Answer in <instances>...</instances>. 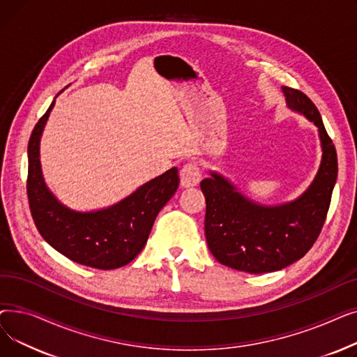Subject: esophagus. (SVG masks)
Segmentation results:
<instances>
[{
  "label": "esophagus",
  "instance_id": "esophagus-1",
  "mask_svg": "<svg viewBox=\"0 0 357 357\" xmlns=\"http://www.w3.org/2000/svg\"><path fill=\"white\" fill-rule=\"evenodd\" d=\"M179 178H181V185L183 186V188H190V186L198 185L201 181L199 165L194 160L185 163L179 172Z\"/></svg>",
  "mask_w": 357,
  "mask_h": 357
}]
</instances>
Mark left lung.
<instances>
[{
	"label": "left lung",
	"mask_w": 357,
	"mask_h": 357,
	"mask_svg": "<svg viewBox=\"0 0 357 357\" xmlns=\"http://www.w3.org/2000/svg\"><path fill=\"white\" fill-rule=\"evenodd\" d=\"M282 89L288 107L320 131L323 162L307 192L280 207H264L220 175L199 183L207 202L204 227L210 252L220 264L249 273L284 269L307 255L323 230L337 179L335 147L315 104L299 89Z\"/></svg>",
	"instance_id": "obj_1"
}]
</instances>
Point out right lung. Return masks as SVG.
<instances>
[{"label": "right lung", "instance_id": "right-lung-1", "mask_svg": "<svg viewBox=\"0 0 357 357\" xmlns=\"http://www.w3.org/2000/svg\"><path fill=\"white\" fill-rule=\"evenodd\" d=\"M53 105L54 101L29 140L26 188L33 221L49 245L72 261L102 271L121 268L142 252L156 215L178 190V169H169L109 208L70 211L49 192L40 171L39 142Z\"/></svg>", "mask_w": 357, "mask_h": 357}]
</instances>
